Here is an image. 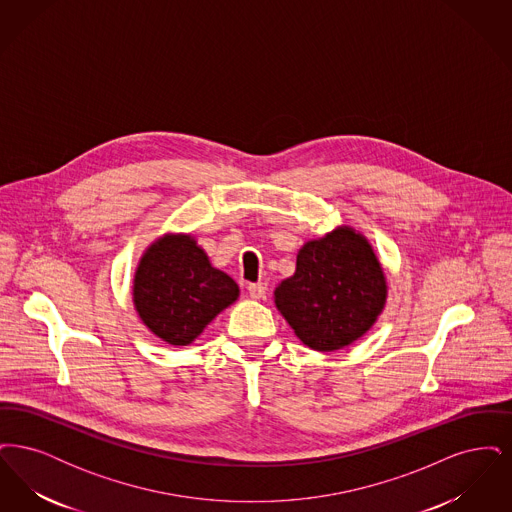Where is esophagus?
Here are the masks:
<instances>
[{
	"instance_id": "esophagus-1",
	"label": "esophagus",
	"mask_w": 512,
	"mask_h": 512,
	"mask_svg": "<svg viewBox=\"0 0 512 512\" xmlns=\"http://www.w3.org/2000/svg\"><path fill=\"white\" fill-rule=\"evenodd\" d=\"M247 292L253 299H263L267 293V284L265 282H253L247 286Z\"/></svg>"
}]
</instances>
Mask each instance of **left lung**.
I'll return each mask as SVG.
<instances>
[{"instance_id": "left-lung-1", "label": "left lung", "mask_w": 512, "mask_h": 512, "mask_svg": "<svg viewBox=\"0 0 512 512\" xmlns=\"http://www.w3.org/2000/svg\"><path fill=\"white\" fill-rule=\"evenodd\" d=\"M386 278L363 234L340 226L297 253V267L274 290L295 336L315 351H336L370 330L386 305Z\"/></svg>"}]
</instances>
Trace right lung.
<instances>
[{
    "label": "right lung",
    "mask_w": 512,
    "mask_h": 512,
    "mask_svg": "<svg viewBox=\"0 0 512 512\" xmlns=\"http://www.w3.org/2000/svg\"><path fill=\"white\" fill-rule=\"evenodd\" d=\"M238 295V284L184 234H167L149 245L134 276L138 315L171 345L192 343Z\"/></svg>",
    "instance_id": "1"
}]
</instances>
